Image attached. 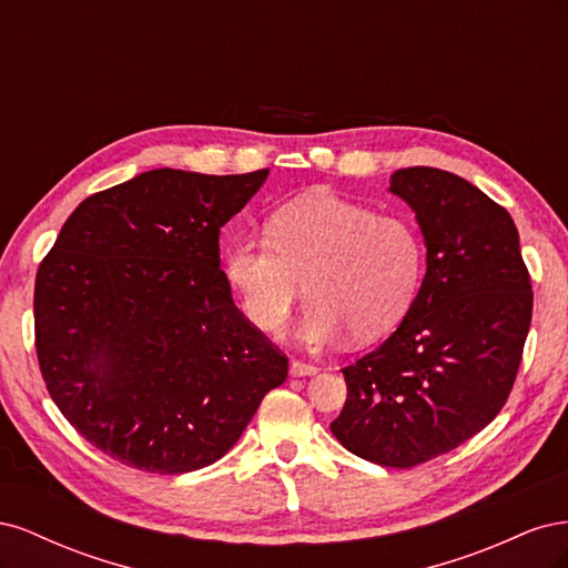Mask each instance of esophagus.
<instances>
[{
	"instance_id": "esophagus-1",
	"label": "esophagus",
	"mask_w": 568,
	"mask_h": 568,
	"mask_svg": "<svg viewBox=\"0 0 568 568\" xmlns=\"http://www.w3.org/2000/svg\"><path fill=\"white\" fill-rule=\"evenodd\" d=\"M288 374L291 376H313V374H317V367L311 363H303V359H291Z\"/></svg>"
}]
</instances>
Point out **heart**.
<instances>
[{"mask_svg": "<svg viewBox=\"0 0 568 568\" xmlns=\"http://www.w3.org/2000/svg\"><path fill=\"white\" fill-rule=\"evenodd\" d=\"M225 272L263 332L282 329L305 280V343L320 346L346 329L355 341H374L395 329L415 303L424 244L403 215H376L332 194H307L272 213L267 239L234 242Z\"/></svg>", "mask_w": 568, "mask_h": 568, "instance_id": "b5f03b06", "label": "heart"}]
</instances>
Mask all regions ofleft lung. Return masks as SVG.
<instances>
[{
    "label": "left lung",
    "instance_id": "8db88e82",
    "mask_svg": "<svg viewBox=\"0 0 568 568\" xmlns=\"http://www.w3.org/2000/svg\"><path fill=\"white\" fill-rule=\"evenodd\" d=\"M390 192L426 244L419 294L379 348L343 367L332 422L343 448L409 469L455 450L507 403L532 315L519 232L500 203L438 168H403Z\"/></svg>",
    "mask_w": 568,
    "mask_h": 568
}]
</instances>
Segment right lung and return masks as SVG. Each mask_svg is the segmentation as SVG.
Masks as SVG:
<instances>
[{
  "label": "right lung",
  "instance_id": "right-lung-1",
  "mask_svg": "<svg viewBox=\"0 0 568 568\" xmlns=\"http://www.w3.org/2000/svg\"><path fill=\"white\" fill-rule=\"evenodd\" d=\"M270 170L159 168L84 199L36 280L51 400L97 450L153 474L217 462L288 359L232 301L220 227Z\"/></svg>",
  "mask_w": 568,
  "mask_h": 568
}]
</instances>
